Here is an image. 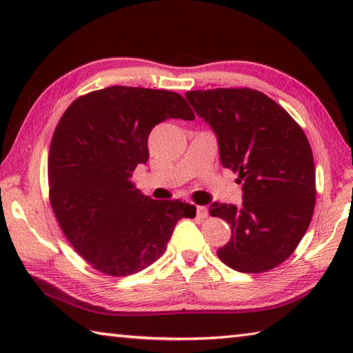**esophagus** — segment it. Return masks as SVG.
<instances>
[{
	"instance_id": "obj_1",
	"label": "esophagus",
	"mask_w": 353,
	"mask_h": 353,
	"mask_svg": "<svg viewBox=\"0 0 353 353\" xmlns=\"http://www.w3.org/2000/svg\"><path fill=\"white\" fill-rule=\"evenodd\" d=\"M196 213H198L199 218H207L208 216V208L198 205V207H196Z\"/></svg>"
}]
</instances>
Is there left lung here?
Returning <instances> with one entry per match:
<instances>
[{
    "mask_svg": "<svg viewBox=\"0 0 353 353\" xmlns=\"http://www.w3.org/2000/svg\"><path fill=\"white\" fill-rule=\"evenodd\" d=\"M196 115L210 124L224 168L238 174L243 204L210 205L230 224L219 260L240 272H263L294 252L314 210L313 152L301 126L276 101L250 88L187 92Z\"/></svg>",
    "mask_w": 353,
    "mask_h": 353,
    "instance_id": "left-lung-1",
    "label": "left lung"
}]
</instances>
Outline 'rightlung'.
Returning a JSON list of instances; mask_svg holds the SVG:
<instances>
[{"label":"right lung","mask_w":353,"mask_h":353,"mask_svg":"<svg viewBox=\"0 0 353 353\" xmlns=\"http://www.w3.org/2000/svg\"><path fill=\"white\" fill-rule=\"evenodd\" d=\"M170 118L194 119L181 94L115 85L77 98L57 124L48 157L51 205L94 270L140 272L162 256L177 221L196 216L194 205L154 201L130 181L148 162L152 128Z\"/></svg>","instance_id":"obj_1"}]
</instances>
